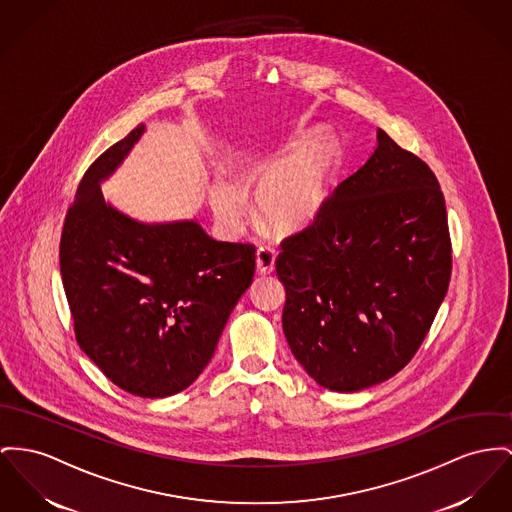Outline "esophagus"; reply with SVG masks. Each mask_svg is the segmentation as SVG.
I'll list each match as a JSON object with an SVG mask.
<instances>
[{"label":"esophagus","mask_w":512,"mask_h":512,"mask_svg":"<svg viewBox=\"0 0 512 512\" xmlns=\"http://www.w3.org/2000/svg\"><path fill=\"white\" fill-rule=\"evenodd\" d=\"M275 268V250L270 246H260L256 252V270L258 273H272Z\"/></svg>","instance_id":"34e87169"}]
</instances>
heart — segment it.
<instances>
[{
  "label": "heart",
  "instance_id": "heart-1",
  "mask_svg": "<svg viewBox=\"0 0 512 512\" xmlns=\"http://www.w3.org/2000/svg\"><path fill=\"white\" fill-rule=\"evenodd\" d=\"M295 159L272 174L260 188V209L279 231L307 227L320 213L332 174L338 167V149L332 141H320L316 134L299 137L293 143ZM211 204L221 221L237 225L246 202L231 184H217Z\"/></svg>",
  "mask_w": 512,
  "mask_h": 512
}]
</instances>
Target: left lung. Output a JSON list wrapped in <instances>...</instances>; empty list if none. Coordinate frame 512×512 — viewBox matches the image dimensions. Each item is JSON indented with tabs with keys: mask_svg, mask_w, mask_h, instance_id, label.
Wrapping results in <instances>:
<instances>
[{
	"mask_svg": "<svg viewBox=\"0 0 512 512\" xmlns=\"http://www.w3.org/2000/svg\"><path fill=\"white\" fill-rule=\"evenodd\" d=\"M316 219L281 240L283 332L320 386L357 392L402 371L448 291L452 242L435 172L384 130Z\"/></svg>",
	"mask_w": 512,
	"mask_h": 512,
	"instance_id": "obj_1",
	"label": "left lung"
}]
</instances>
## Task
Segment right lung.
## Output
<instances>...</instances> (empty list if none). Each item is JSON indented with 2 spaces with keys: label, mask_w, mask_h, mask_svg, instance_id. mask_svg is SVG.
Here are the masks:
<instances>
[{
  "label": "right lung",
  "mask_w": 512,
  "mask_h": 512,
  "mask_svg": "<svg viewBox=\"0 0 512 512\" xmlns=\"http://www.w3.org/2000/svg\"><path fill=\"white\" fill-rule=\"evenodd\" d=\"M143 130L108 147L81 178L62 229L60 272L89 359L122 390L165 398L211 361L252 283L256 246L211 239L196 221L145 225L104 202L101 182Z\"/></svg>",
  "instance_id": "add662e5"
}]
</instances>
